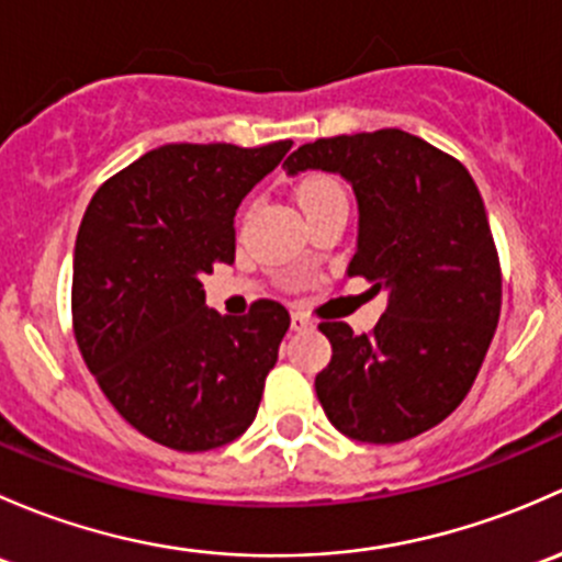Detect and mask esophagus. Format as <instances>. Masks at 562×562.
I'll use <instances>...</instances> for the list:
<instances>
[{
    "label": "esophagus",
    "instance_id": "obj_1",
    "mask_svg": "<svg viewBox=\"0 0 562 562\" xmlns=\"http://www.w3.org/2000/svg\"><path fill=\"white\" fill-rule=\"evenodd\" d=\"M308 327H314L311 316L303 314V311H294V314H292V329H308Z\"/></svg>",
    "mask_w": 562,
    "mask_h": 562
}]
</instances>
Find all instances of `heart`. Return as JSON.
Listing matches in <instances>:
<instances>
[{
    "mask_svg": "<svg viewBox=\"0 0 562 562\" xmlns=\"http://www.w3.org/2000/svg\"><path fill=\"white\" fill-rule=\"evenodd\" d=\"M329 196H346L344 189L333 181V178H311L300 187V205L308 207L314 202L329 200Z\"/></svg>",
    "mask_w": 562,
    "mask_h": 562,
    "instance_id": "heart-1",
    "label": "heart"
}]
</instances>
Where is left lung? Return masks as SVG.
Segmentation results:
<instances>
[{
	"label": "left lung",
	"instance_id": "obj_1",
	"mask_svg": "<svg viewBox=\"0 0 562 562\" xmlns=\"http://www.w3.org/2000/svg\"><path fill=\"white\" fill-rule=\"evenodd\" d=\"M289 178L335 172L357 196V251L346 273L384 289L373 333L322 322L333 360L316 395L335 430L401 443L430 430L471 390L501 316V265L471 172L403 130L305 143Z\"/></svg>",
	"mask_w": 562,
	"mask_h": 562
}]
</instances>
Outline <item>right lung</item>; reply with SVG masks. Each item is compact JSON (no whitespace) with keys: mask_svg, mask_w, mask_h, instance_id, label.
<instances>
[{"mask_svg":"<svg viewBox=\"0 0 562 562\" xmlns=\"http://www.w3.org/2000/svg\"><path fill=\"white\" fill-rule=\"evenodd\" d=\"M292 148L170 143L91 196L72 259L80 355L135 430L178 452H207L248 430L279 360L289 311L246 316L205 305L202 276L235 262V211Z\"/></svg>","mask_w":562,"mask_h":562,"instance_id":"add662e5","label":"right lung"}]
</instances>
